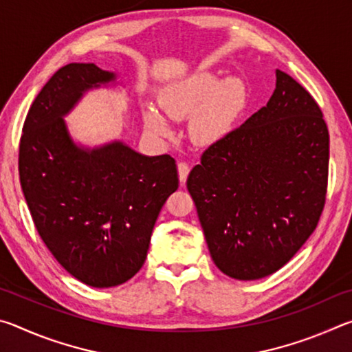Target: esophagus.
<instances>
[{"label": "esophagus", "mask_w": 352, "mask_h": 352, "mask_svg": "<svg viewBox=\"0 0 352 352\" xmlns=\"http://www.w3.org/2000/svg\"><path fill=\"white\" fill-rule=\"evenodd\" d=\"M189 170H190V169H189V164H188V163H184V162L178 163V178H180V183L186 182Z\"/></svg>", "instance_id": "1"}]
</instances>
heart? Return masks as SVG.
Wrapping results in <instances>:
<instances>
[{
    "instance_id": "1",
    "label": "heart",
    "mask_w": 352,
    "mask_h": 352,
    "mask_svg": "<svg viewBox=\"0 0 352 352\" xmlns=\"http://www.w3.org/2000/svg\"><path fill=\"white\" fill-rule=\"evenodd\" d=\"M158 105L170 119L189 118V136L195 144L211 146L223 140L245 109L247 90L239 77H217L208 71L189 74L170 82L158 94ZM142 124L157 138L172 133L168 119L146 107L141 111Z\"/></svg>"
}]
</instances>
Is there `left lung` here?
I'll list each match as a JSON object with an SVG mask.
<instances>
[{"label":"left lung","mask_w":352,"mask_h":352,"mask_svg":"<svg viewBox=\"0 0 352 352\" xmlns=\"http://www.w3.org/2000/svg\"><path fill=\"white\" fill-rule=\"evenodd\" d=\"M275 74L267 105L208 147L186 182L214 264L239 281L287 264L324 206L329 133L323 113L295 79Z\"/></svg>","instance_id":"1"}]
</instances>
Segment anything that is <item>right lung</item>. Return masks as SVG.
Here are the masks:
<instances>
[{
	"label": "right lung",
	"mask_w": 352,
	"mask_h": 352,
	"mask_svg": "<svg viewBox=\"0 0 352 352\" xmlns=\"http://www.w3.org/2000/svg\"><path fill=\"white\" fill-rule=\"evenodd\" d=\"M116 85L118 74L94 63L60 68L32 102L20 141V183L35 228L71 276L98 289L140 272L158 214L178 188L169 155L73 138L65 118L87 93Z\"/></svg>",
	"instance_id": "obj_1"
}]
</instances>
